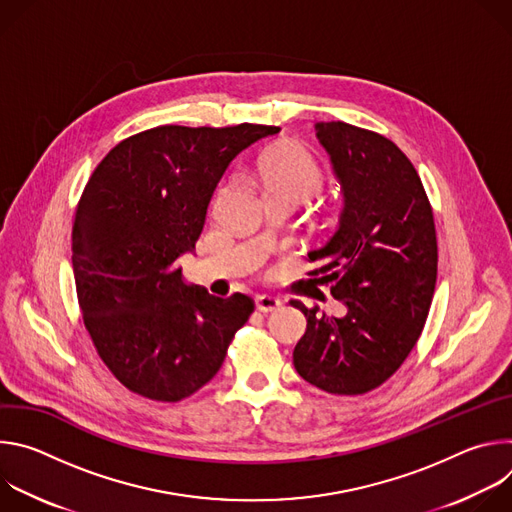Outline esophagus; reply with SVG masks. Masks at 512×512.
<instances>
[{
  "label": "esophagus",
  "instance_id": "1",
  "mask_svg": "<svg viewBox=\"0 0 512 512\" xmlns=\"http://www.w3.org/2000/svg\"><path fill=\"white\" fill-rule=\"evenodd\" d=\"M255 304H257V310L263 312V314L275 312V310L281 308V300H279V298H273V296H257Z\"/></svg>",
  "mask_w": 512,
  "mask_h": 512
}]
</instances>
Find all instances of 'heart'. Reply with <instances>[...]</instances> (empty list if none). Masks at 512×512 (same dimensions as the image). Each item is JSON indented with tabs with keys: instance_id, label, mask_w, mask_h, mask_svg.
I'll list each match as a JSON object with an SVG mask.
<instances>
[{
	"instance_id": "1",
	"label": "heart",
	"mask_w": 512,
	"mask_h": 512,
	"mask_svg": "<svg viewBox=\"0 0 512 512\" xmlns=\"http://www.w3.org/2000/svg\"><path fill=\"white\" fill-rule=\"evenodd\" d=\"M257 176L267 196H294L300 202L322 186V170L298 143H279L257 162Z\"/></svg>"
}]
</instances>
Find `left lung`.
<instances>
[{
    "instance_id": "obj_1",
    "label": "left lung",
    "mask_w": 512,
    "mask_h": 512,
    "mask_svg": "<svg viewBox=\"0 0 512 512\" xmlns=\"http://www.w3.org/2000/svg\"><path fill=\"white\" fill-rule=\"evenodd\" d=\"M342 188L338 221L310 281L348 308L344 318L296 302L308 320L294 367L332 395H362L397 373L425 326L437 275L433 210L409 158L381 133L316 123Z\"/></svg>"
}]
</instances>
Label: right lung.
Listing matches in <instances>:
<instances>
[{
	"label": "right lung",
	"mask_w": 512,
	"mask_h": 512,
	"mask_svg": "<svg viewBox=\"0 0 512 512\" xmlns=\"http://www.w3.org/2000/svg\"><path fill=\"white\" fill-rule=\"evenodd\" d=\"M279 127L160 125L101 160L72 225V271L85 328L113 377L152 401L176 403L221 369L255 304L210 296L182 279L212 192L229 164Z\"/></svg>",
	"instance_id": "add662e5"
}]
</instances>
